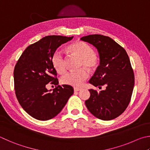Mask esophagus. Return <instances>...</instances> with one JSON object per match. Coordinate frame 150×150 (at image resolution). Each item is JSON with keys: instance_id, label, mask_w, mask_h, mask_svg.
<instances>
[{"instance_id": "obj_1", "label": "esophagus", "mask_w": 150, "mask_h": 150, "mask_svg": "<svg viewBox=\"0 0 150 150\" xmlns=\"http://www.w3.org/2000/svg\"><path fill=\"white\" fill-rule=\"evenodd\" d=\"M81 88H77V87H75V88H74V91L75 92L79 91H81Z\"/></svg>"}]
</instances>
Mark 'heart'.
<instances>
[{"mask_svg":"<svg viewBox=\"0 0 150 150\" xmlns=\"http://www.w3.org/2000/svg\"><path fill=\"white\" fill-rule=\"evenodd\" d=\"M70 50L76 55L83 59L82 66L89 69H94L96 67L98 59L97 56L93 54V50L83 41H77L71 45ZM52 64L56 70L60 74L66 72L67 69L66 60L64 54L60 50H56L52 57ZM88 73L85 69L79 71H70L62 78V82L65 84L73 86H81L88 77Z\"/></svg>","mask_w":150,"mask_h":150,"instance_id":"b5f03b06","label":"heart"}]
</instances>
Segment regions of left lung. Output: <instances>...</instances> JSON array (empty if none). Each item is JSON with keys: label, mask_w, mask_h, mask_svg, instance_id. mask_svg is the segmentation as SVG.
I'll list each match as a JSON object with an SVG mask.
<instances>
[{"label": "left lung", "mask_w": 150, "mask_h": 150, "mask_svg": "<svg viewBox=\"0 0 150 150\" xmlns=\"http://www.w3.org/2000/svg\"><path fill=\"white\" fill-rule=\"evenodd\" d=\"M97 49L100 64L89 83L105 86L97 92L90 89L91 96L85 101L92 115L103 121L113 119L126 110L134 85V75L126 50L110 37L90 35L81 38Z\"/></svg>", "instance_id": "1"}]
</instances>
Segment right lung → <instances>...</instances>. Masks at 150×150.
Here are the masks:
<instances>
[{
	"label": "right lung",
	"instance_id": "obj_1",
	"mask_svg": "<svg viewBox=\"0 0 150 150\" xmlns=\"http://www.w3.org/2000/svg\"><path fill=\"white\" fill-rule=\"evenodd\" d=\"M73 37L50 35L29 45L19 58L13 71L16 97L29 115L40 121L52 119L60 112L73 94L70 85H58L52 64L54 52ZM58 85L53 90L47 84Z\"/></svg>",
	"mask_w": 150,
	"mask_h": 150
}]
</instances>
